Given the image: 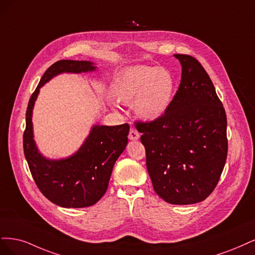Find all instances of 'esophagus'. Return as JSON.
Masks as SVG:
<instances>
[{
    "instance_id": "1",
    "label": "esophagus",
    "mask_w": 255,
    "mask_h": 255,
    "mask_svg": "<svg viewBox=\"0 0 255 255\" xmlns=\"http://www.w3.org/2000/svg\"><path fill=\"white\" fill-rule=\"evenodd\" d=\"M128 137L130 138V139H132V141H136V139H138L139 138V134H138V132L136 130H134V129H130V131H129V134H128Z\"/></svg>"
}]
</instances>
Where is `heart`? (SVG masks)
I'll return each instance as SVG.
<instances>
[{"label": "heart", "instance_id": "b5f03b06", "mask_svg": "<svg viewBox=\"0 0 255 255\" xmlns=\"http://www.w3.org/2000/svg\"><path fill=\"white\" fill-rule=\"evenodd\" d=\"M112 90L119 102H135L133 110L139 119L153 122L168 110L174 95L175 79L165 68L135 65L121 74Z\"/></svg>", "mask_w": 255, "mask_h": 255}]
</instances>
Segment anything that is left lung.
I'll return each mask as SVG.
<instances>
[{
    "mask_svg": "<svg viewBox=\"0 0 255 255\" xmlns=\"http://www.w3.org/2000/svg\"><path fill=\"white\" fill-rule=\"evenodd\" d=\"M181 83L162 118L137 123L154 192L171 204L203 201L216 187L227 153V117L200 62L175 54Z\"/></svg>",
    "mask_w": 255,
    "mask_h": 255,
    "instance_id": "obj_1",
    "label": "left lung"
}]
</instances>
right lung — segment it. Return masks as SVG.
<instances>
[{
	"label": "right lung",
	"instance_id": "right-lung-1",
	"mask_svg": "<svg viewBox=\"0 0 255 255\" xmlns=\"http://www.w3.org/2000/svg\"><path fill=\"white\" fill-rule=\"evenodd\" d=\"M97 69L91 61L59 60L43 74L26 110L23 148L35 182L46 198L62 208H87L100 200L108 188L114 163L128 143L129 125H94L79 149L70 157L48 159L34 139L32 110L40 88L62 73H88Z\"/></svg>",
	"mask_w": 255,
	"mask_h": 255
}]
</instances>
